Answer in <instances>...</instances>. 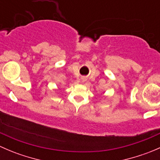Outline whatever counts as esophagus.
Wrapping results in <instances>:
<instances>
[{
	"instance_id": "1",
	"label": "esophagus",
	"mask_w": 160,
	"mask_h": 160,
	"mask_svg": "<svg viewBox=\"0 0 160 160\" xmlns=\"http://www.w3.org/2000/svg\"><path fill=\"white\" fill-rule=\"evenodd\" d=\"M82 81H85V79L84 78H82Z\"/></svg>"
}]
</instances>
